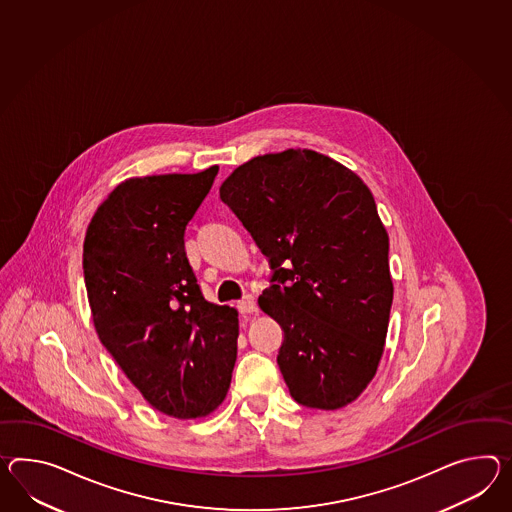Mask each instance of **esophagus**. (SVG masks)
<instances>
[{
  "mask_svg": "<svg viewBox=\"0 0 512 512\" xmlns=\"http://www.w3.org/2000/svg\"><path fill=\"white\" fill-rule=\"evenodd\" d=\"M237 307L238 311L244 312V314H250V312L257 311V303H255V298L250 296V294H246L242 300H238Z\"/></svg>",
  "mask_w": 512,
  "mask_h": 512,
  "instance_id": "esophagus-1",
  "label": "esophagus"
}]
</instances>
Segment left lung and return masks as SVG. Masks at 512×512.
<instances>
[{"label":"left lung","instance_id":"8db88e82","mask_svg":"<svg viewBox=\"0 0 512 512\" xmlns=\"http://www.w3.org/2000/svg\"><path fill=\"white\" fill-rule=\"evenodd\" d=\"M272 266L259 298L285 331L290 396L335 411L361 396L383 355L392 307L388 235L359 175L311 150L255 157L220 187Z\"/></svg>","mask_w":512,"mask_h":512}]
</instances>
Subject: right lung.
<instances>
[{"label":"right lung","mask_w":512,"mask_h":512,"mask_svg":"<svg viewBox=\"0 0 512 512\" xmlns=\"http://www.w3.org/2000/svg\"><path fill=\"white\" fill-rule=\"evenodd\" d=\"M216 174L211 166L127 179L98 207L83 244L101 344L151 407L183 420L224 401L237 361L238 312L203 298L185 251Z\"/></svg>","instance_id":"obj_1"}]
</instances>
